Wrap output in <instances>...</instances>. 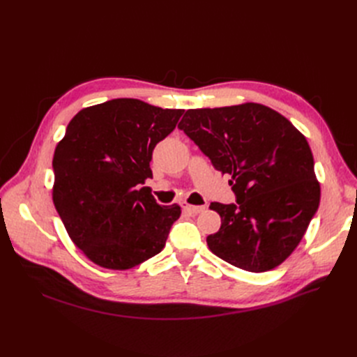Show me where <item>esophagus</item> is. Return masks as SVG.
<instances>
[{
  "label": "esophagus",
  "instance_id": "esophagus-1",
  "mask_svg": "<svg viewBox=\"0 0 357 357\" xmlns=\"http://www.w3.org/2000/svg\"><path fill=\"white\" fill-rule=\"evenodd\" d=\"M183 208H185V211H188L189 214H199V213L205 211L204 205H190V204H185V205H183Z\"/></svg>",
  "mask_w": 357,
  "mask_h": 357
}]
</instances>
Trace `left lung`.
<instances>
[{
	"instance_id": "8db88e82",
	"label": "left lung",
	"mask_w": 357,
	"mask_h": 357,
	"mask_svg": "<svg viewBox=\"0 0 357 357\" xmlns=\"http://www.w3.org/2000/svg\"><path fill=\"white\" fill-rule=\"evenodd\" d=\"M181 131L229 174L236 204L211 202L220 229L210 250L250 273L274 269L295 250L316 214L320 185L307 138L284 116L256 102L188 110Z\"/></svg>"
}]
</instances>
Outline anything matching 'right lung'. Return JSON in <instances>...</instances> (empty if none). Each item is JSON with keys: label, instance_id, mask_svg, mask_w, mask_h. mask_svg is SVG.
Listing matches in <instances>:
<instances>
[{"label": "right lung", "instance_id": "obj_1", "mask_svg": "<svg viewBox=\"0 0 357 357\" xmlns=\"http://www.w3.org/2000/svg\"><path fill=\"white\" fill-rule=\"evenodd\" d=\"M185 110L117 98L75 114L53 155L52 198L71 241L107 269L134 268L162 248L180 205H159L150 188L155 146Z\"/></svg>", "mask_w": 357, "mask_h": 357}]
</instances>
